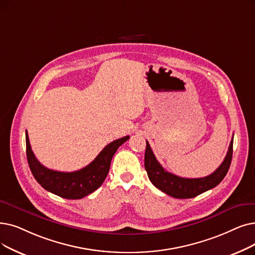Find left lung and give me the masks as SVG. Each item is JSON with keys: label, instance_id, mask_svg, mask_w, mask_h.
Returning a JSON list of instances; mask_svg holds the SVG:
<instances>
[{"label": "left lung", "instance_id": "left-lung-1", "mask_svg": "<svg viewBox=\"0 0 255 255\" xmlns=\"http://www.w3.org/2000/svg\"><path fill=\"white\" fill-rule=\"evenodd\" d=\"M146 142L145 169L150 181L161 192L178 199L194 198L210 189H214L222 181L229 170L232 159V148H234V137H232L223 162L213 174L202 177V178H182L165 171L155 157L149 142Z\"/></svg>", "mask_w": 255, "mask_h": 255}]
</instances>
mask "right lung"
<instances>
[{"label": "right lung", "instance_id": "right-lung-1", "mask_svg": "<svg viewBox=\"0 0 255 255\" xmlns=\"http://www.w3.org/2000/svg\"><path fill=\"white\" fill-rule=\"evenodd\" d=\"M129 137L127 135L108 143L90 164L79 171L59 172L43 167L37 160L26 131L27 159L33 176L43 189L61 198L75 200L92 194L102 185L115 153Z\"/></svg>", "mask_w": 255, "mask_h": 255}]
</instances>
